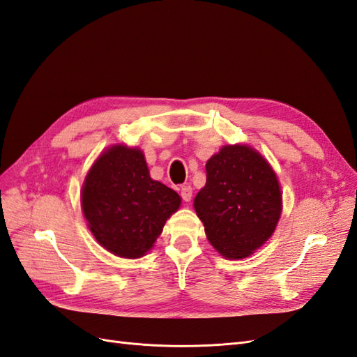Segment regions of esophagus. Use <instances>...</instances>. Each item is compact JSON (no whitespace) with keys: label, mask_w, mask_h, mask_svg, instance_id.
Returning <instances> with one entry per match:
<instances>
[{"label":"esophagus","mask_w":357,"mask_h":357,"mask_svg":"<svg viewBox=\"0 0 357 357\" xmlns=\"http://www.w3.org/2000/svg\"><path fill=\"white\" fill-rule=\"evenodd\" d=\"M191 196H193V188H191L190 185H184L181 188V197L184 202H190Z\"/></svg>","instance_id":"1"}]
</instances>
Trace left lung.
<instances>
[{
	"mask_svg": "<svg viewBox=\"0 0 357 357\" xmlns=\"http://www.w3.org/2000/svg\"><path fill=\"white\" fill-rule=\"evenodd\" d=\"M206 184L195 197L208 241L226 259H243L273 235L282 213L276 173L248 144H226L206 161Z\"/></svg>",
	"mask_w": 357,
	"mask_h": 357,
	"instance_id": "left-lung-1",
	"label": "left lung"
}]
</instances>
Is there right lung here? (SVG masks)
<instances>
[{
    "label": "right lung",
    "mask_w": 357,
    "mask_h": 357,
    "mask_svg": "<svg viewBox=\"0 0 357 357\" xmlns=\"http://www.w3.org/2000/svg\"><path fill=\"white\" fill-rule=\"evenodd\" d=\"M175 190L149 176L139 148L114 144L99 155L81 190V208L96 241L119 258L148 253L178 211Z\"/></svg>",
    "instance_id": "add662e5"
}]
</instances>
